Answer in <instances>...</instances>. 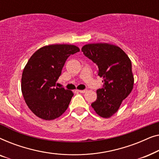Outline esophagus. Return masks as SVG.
<instances>
[{
    "label": "esophagus",
    "mask_w": 159,
    "mask_h": 159,
    "mask_svg": "<svg viewBox=\"0 0 159 159\" xmlns=\"http://www.w3.org/2000/svg\"><path fill=\"white\" fill-rule=\"evenodd\" d=\"M77 91L79 93H84L87 90H77Z\"/></svg>",
    "instance_id": "esophagus-1"
}]
</instances>
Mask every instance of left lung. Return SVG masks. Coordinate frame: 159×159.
I'll use <instances>...</instances> for the list:
<instances>
[{
    "label": "left lung",
    "instance_id": "8db88e82",
    "mask_svg": "<svg viewBox=\"0 0 159 159\" xmlns=\"http://www.w3.org/2000/svg\"><path fill=\"white\" fill-rule=\"evenodd\" d=\"M82 51L97 65L98 75L103 78V88L97 90V99L91 106L100 116L109 118L133 89L131 61L120 48L108 43L85 45Z\"/></svg>",
    "mask_w": 159,
    "mask_h": 159
}]
</instances>
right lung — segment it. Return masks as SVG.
<instances>
[{"mask_svg":"<svg viewBox=\"0 0 159 159\" xmlns=\"http://www.w3.org/2000/svg\"><path fill=\"white\" fill-rule=\"evenodd\" d=\"M79 51L73 45H45L28 61L21 77V92L27 106L39 118L53 120L67 109L74 93L56 87V82L69 56Z\"/></svg>","mask_w":159,"mask_h":159,"instance_id":"obj_1","label":"right lung"}]
</instances>
